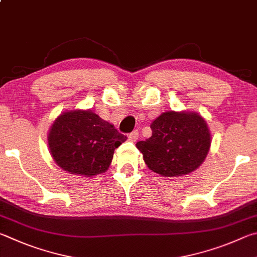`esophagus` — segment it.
Listing matches in <instances>:
<instances>
[{"instance_id":"obj_1","label":"esophagus","mask_w":257,"mask_h":257,"mask_svg":"<svg viewBox=\"0 0 257 257\" xmlns=\"http://www.w3.org/2000/svg\"><path fill=\"white\" fill-rule=\"evenodd\" d=\"M128 139H130V140H131L132 142H136V141L138 140V139H139V131H138V130H134L133 132L130 133Z\"/></svg>"}]
</instances>
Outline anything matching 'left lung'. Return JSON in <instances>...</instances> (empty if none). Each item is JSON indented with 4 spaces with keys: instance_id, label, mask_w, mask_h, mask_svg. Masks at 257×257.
I'll list each match as a JSON object with an SVG mask.
<instances>
[{
    "instance_id": "1",
    "label": "left lung",
    "mask_w": 257,
    "mask_h": 257,
    "mask_svg": "<svg viewBox=\"0 0 257 257\" xmlns=\"http://www.w3.org/2000/svg\"><path fill=\"white\" fill-rule=\"evenodd\" d=\"M152 136L137 148L152 172L177 177L194 172L211 146L208 124L197 112L166 111L150 125Z\"/></svg>"
}]
</instances>
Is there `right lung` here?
<instances>
[{
  "instance_id": "add662e5",
  "label": "right lung",
  "mask_w": 257,
  "mask_h": 257,
  "mask_svg": "<svg viewBox=\"0 0 257 257\" xmlns=\"http://www.w3.org/2000/svg\"><path fill=\"white\" fill-rule=\"evenodd\" d=\"M126 139L93 111L78 109L55 119L48 133V147L54 161L65 172L91 177L106 172L115 149Z\"/></svg>"
}]
</instances>
